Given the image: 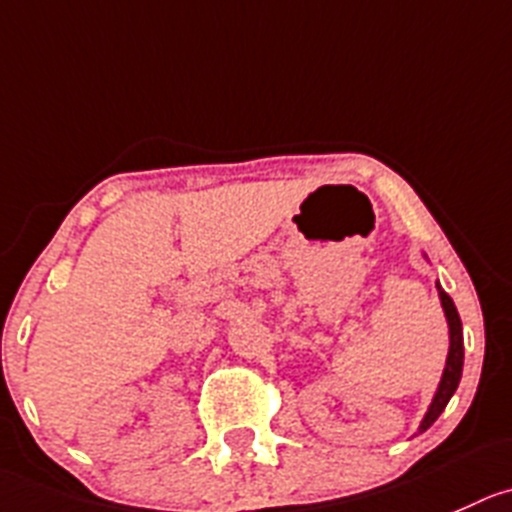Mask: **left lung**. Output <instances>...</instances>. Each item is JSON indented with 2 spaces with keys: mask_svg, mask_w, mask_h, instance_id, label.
Instances as JSON below:
<instances>
[{
  "mask_svg": "<svg viewBox=\"0 0 512 512\" xmlns=\"http://www.w3.org/2000/svg\"><path fill=\"white\" fill-rule=\"evenodd\" d=\"M427 259V253H422ZM430 261V259H427ZM437 294H440V304H442V311H445V319H447V332H450V349H447V362H445V369H442V377H440V384H437V392L435 397H432L430 407H427L425 417H422L420 427H417V435L420 432H425L427 427L432 425V422L437 420V417L445 412L447 402H450V397L455 394L457 384H460V377H462V362H465V347H462V321H460V314H457L455 309V301L447 296V291L442 289L440 281H437Z\"/></svg>",
  "mask_w": 512,
  "mask_h": 512,
  "instance_id": "1",
  "label": "left lung"
}]
</instances>
